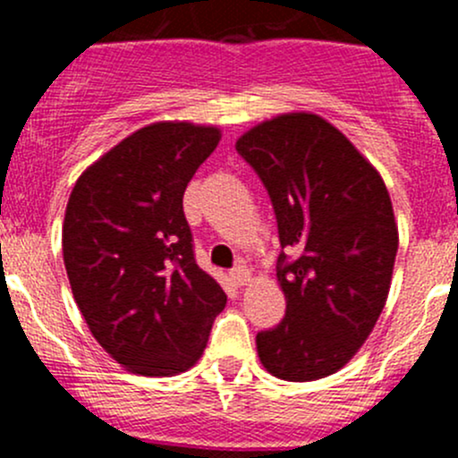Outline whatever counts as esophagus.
Wrapping results in <instances>:
<instances>
[{"label": "esophagus", "mask_w": 458, "mask_h": 458, "mask_svg": "<svg viewBox=\"0 0 458 458\" xmlns=\"http://www.w3.org/2000/svg\"><path fill=\"white\" fill-rule=\"evenodd\" d=\"M230 279L234 281V285H248L252 281V272L246 266H237L230 272Z\"/></svg>", "instance_id": "1"}]
</instances>
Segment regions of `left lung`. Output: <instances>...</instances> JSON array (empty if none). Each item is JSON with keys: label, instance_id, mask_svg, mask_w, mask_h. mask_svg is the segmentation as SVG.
Listing matches in <instances>:
<instances>
[{"label": "left lung", "instance_id": "8db88e82", "mask_svg": "<svg viewBox=\"0 0 458 458\" xmlns=\"http://www.w3.org/2000/svg\"><path fill=\"white\" fill-rule=\"evenodd\" d=\"M234 146L267 188L290 250L276 267L285 317L257 335L259 359L284 381L330 377L361 350L387 301L399 250L390 192L339 128L306 110L266 119Z\"/></svg>", "mask_w": 458, "mask_h": 458}]
</instances>
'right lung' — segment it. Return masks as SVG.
Returning a JSON list of instances; mask_svg holds the SVG:
<instances>
[{
    "mask_svg": "<svg viewBox=\"0 0 458 458\" xmlns=\"http://www.w3.org/2000/svg\"><path fill=\"white\" fill-rule=\"evenodd\" d=\"M219 140L206 123H148L92 161L68 199L72 297L97 344L132 374L191 370L228 301L197 266L183 215L188 182Z\"/></svg>",
    "mask_w": 458,
    "mask_h": 458,
    "instance_id": "1",
    "label": "right lung"
}]
</instances>
